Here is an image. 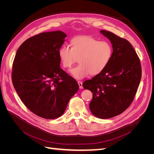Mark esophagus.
<instances>
[{"label": "esophagus", "instance_id": "1", "mask_svg": "<svg viewBox=\"0 0 154 154\" xmlns=\"http://www.w3.org/2000/svg\"><path fill=\"white\" fill-rule=\"evenodd\" d=\"M78 83L79 87H80V88H81V89H82V88H83V85H82V82L80 81H78Z\"/></svg>", "mask_w": 154, "mask_h": 154}]
</instances>
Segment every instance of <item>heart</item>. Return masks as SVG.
Segmentation results:
<instances>
[{"label":"heart","instance_id":"1","mask_svg":"<svg viewBox=\"0 0 154 154\" xmlns=\"http://www.w3.org/2000/svg\"><path fill=\"white\" fill-rule=\"evenodd\" d=\"M71 48L63 45L58 51L59 58L64 68L70 69L78 62L71 73L78 80L88 74L96 75L103 71L112 57V46L107 41H100L91 36H78L71 40Z\"/></svg>","mask_w":154,"mask_h":154}]
</instances>
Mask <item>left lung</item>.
<instances>
[{"instance_id":"left-lung-1","label":"left lung","mask_w":154,"mask_h":154,"mask_svg":"<svg viewBox=\"0 0 154 154\" xmlns=\"http://www.w3.org/2000/svg\"><path fill=\"white\" fill-rule=\"evenodd\" d=\"M100 32L112 45V57L104 71L85 81L83 87L92 92V114L109 119L122 114L132 103L141 81V66L128 40L103 29Z\"/></svg>"}]
</instances>
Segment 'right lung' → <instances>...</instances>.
<instances>
[{"instance_id": "1", "label": "right lung", "mask_w": 154, "mask_h": 154, "mask_svg": "<svg viewBox=\"0 0 154 154\" xmlns=\"http://www.w3.org/2000/svg\"><path fill=\"white\" fill-rule=\"evenodd\" d=\"M66 36L61 31L32 36L18 48L13 63L12 82L17 94L27 109L45 119L61 116L79 88L60 67L58 51Z\"/></svg>"}]
</instances>
